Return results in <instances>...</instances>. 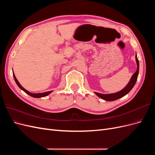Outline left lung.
<instances>
[{
  "instance_id": "1",
  "label": "left lung",
  "mask_w": 155,
  "mask_h": 155,
  "mask_svg": "<svg viewBox=\"0 0 155 155\" xmlns=\"http://www.w3.org/2000/svg\"><path fill=\"white\" fill-rule=\"evenodd\" d=\"M135 58H136V61H137V71L135 72V73L133 75L132 77H131L130 80L129 81V83L127 84V85L123 89V90H121V91H120L118 92L114 93V94H103L95 92L96 94L104 100L114 101V100L119 99V98H120L121 97L125 96L127 94H128L130 91L131 89L133 88L136 82H137L138 76V73H139V61H138V59L137 58V55H136Z\"/></svg>"
}]
</instances>
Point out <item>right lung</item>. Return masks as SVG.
I'll return each instance as SVG.
<instances>
[{
  "label": "right lung",
  "mask_w": 155,
  "mask_h": 155,
  "mask_svg": "<svg viewBox=\"0 0 155 155\" xmlns=\"http://www.w3.org/2000/svg\"><path fill=\"white\" fill-rule=\"evenodd\" d=\"M13 78H14V79H15V81L17 83V85H18V87H19L21 90H22L24 92H25L26 94H28L31 96V97H45V96H48L49 94H50L52 91H48V92H43V93H38V94H33V93H31L30 92H28V91H26V89H25L24 88H23L21 85V84L18 83V81H17V78H15V74H14V73H13Z\"/></svg>",
  "instance_id": "add662e5"
}]
</instances>
